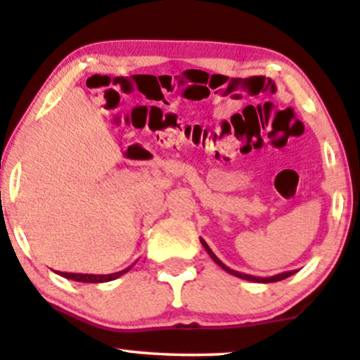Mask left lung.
I'll return each mask as SVG.
<instances>
[{"mask_svg": "<svg viewBox=\"0 0 360 360\" xmlns=\"http://www.w3.org/2000/svg\"><path fill=\"white\" fill-rule=\"evenodd\" d=\"M201 244H202V248L206 249V252L209 254V256H211V259L214 262L217 264V266L221 267V269H224L226 272H229V274H233V276H236V277H240V279H244V281H251V282H261V284H267V282H277V281H282V279H288L289 276H292V274H295V271H288V272H281V274H276V276H271V277H256V276H249V274H243V272H239V271H234V269H231V267H227L224 262L221 261L219 257L216 256V254H214L212 251H211V248H209V245L206 244V240H204L202 238H201Z\"/></svg>", "mask_w": 360, "mask_h": 360, "instance_id": "left-lung-1", "label": "left lung"}]
</instances>
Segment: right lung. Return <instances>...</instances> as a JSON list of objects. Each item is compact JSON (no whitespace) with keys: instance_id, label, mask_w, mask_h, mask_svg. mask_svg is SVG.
Here are the masks:
<instances>
[{"instance_id":"1","label":"right lung","mask_w":360,"mask_h":360,"mask_svg":"<svg viewBox=\"0 0 360 360\" xmlns=\"http://www.w3.org/2000/svg\"><path fill=\"white\" fill-rule=\"evenodd\" d=\"M133 267V266H131ZM131 267H126L120 272H115V274H72V272H58L59 276L66 277V279L76 281V282H93V284H99V282H109V281H115L117 277L126 274Z\"/></svg>"}]
</instances>
